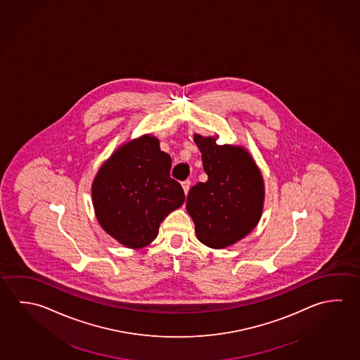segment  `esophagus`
I'll use <instances>...</instances> for the list:
<instances>
[{"instance_id":"obj_1","label":"esophagus","mask_w":360,"mask_h":360,"mask_svg":"<svg viewBox=\"0 0 360 360\" xmlns=\"http://www.w3.org/2000/svg\"><path fill=\"white\" fill-rule=\"evenodd\" d=\"M182 187L183 191H184V193L187 195V193H188L189 187H191V181H188V179H187V181H183Z\"/></svg>"}]
</instances>
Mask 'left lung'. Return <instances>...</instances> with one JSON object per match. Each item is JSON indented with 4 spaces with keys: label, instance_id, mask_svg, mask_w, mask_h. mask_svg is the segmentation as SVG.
Returning <instances> with one entry per match:
<instances>
[{
    "label": "left lung",
    "instance_id": "8db88e82",
    "mask_svg": "<svg viewBox=\"0 0 360 360\" xmlns=\"http://www.w3.org/2000/svg\"><path fill=\"white\" fill-rule=\"evenodd\" d=\"M202 154L205 183L189 189L187 212L202 244L224 249L257 226L264 203V182L258 165L243 146H219L214 136L193 135Z\"/></svg>",
    "mask_w": 360,
    "mask_h": 360
}]
</instances>
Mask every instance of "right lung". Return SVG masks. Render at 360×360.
I'll return each instance as SVG.
<instances>
[{
  "mask_svg": "<svg viewBox=\"0 0 360 360\" xmlns=\"http://www.w3.org/2000/svg\"><path fill=\"white\" fill-rule=\"evenodd\" d=\"M171 167L169 154L160 150L155 136L143 135L120 146L92 184L102 229L127 248L149 245L160 222L186 198L181 184L169 176Z\"/></svg>",
  "mask_w": 360,
  "mask_h": 360,
  "instance_id": "right-lung-1",
  "label": "right lung"
}]
</instances>
